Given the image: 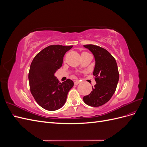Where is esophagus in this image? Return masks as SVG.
<instances>
[{"label":"esophagus","mask_w":147,"mask_h":147,"mask_svg":"<svg viewBox=\"0 0 147 147\" xmlns=\"http://www.w3.org/2000/svg\"><path fill=\"white\" fill-rule=\"evenodd\" d=\"M79 83H80V80H76L74 82V84H76V85H77V84H78Z\"/></svg>","instance_id":"obj_1"}]
</instances>
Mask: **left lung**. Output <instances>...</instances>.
Masks as SVG:
<instances>
[{"mask_svg": "<svg viewBox=\"0 0 147 147\" xmlns=\"http://www.w3.org/2000/svg\"><path fill=\"white\" fill-rule=\"evenodd\" d=\"M94 55L96 65L93 75L96 84L90 94L83 97L86 104L97 107L107 103L116 91L119 72L116 60L105 49L94 45H86Z\"/></svg>", "mask_w": 147, "mask_h": 147, "instance_id": "8db88e82", "label": "left lung"}]
</instances>
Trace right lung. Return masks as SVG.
Wrapping results in <instances>:
<instances>
[{
  "instance_id": "right-lung-1",
  "label": "right lung",
  "mask_w": 147,
  "mask_h": 147,
  "mask_svg": "<svg viewBox=\"0 0 147 147\" xmlns=\"http://www.w3.org/2000/svg\"><path fill=\"white\" fill-rule=\"evenodd\" d=\"M71 46L50 45L34 57L29 72L30 92L37 103L44 109L54 111L65 104L74 82L67 79L61 83L55 76L61 67L65 53Z\"/></svg>"
}]
</instances>
